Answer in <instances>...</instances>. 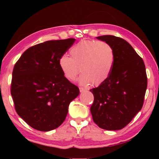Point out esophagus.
<instances>
[{
	"instance_id": "34e87169",
	"label": "esophagus",
	"mask_w": 159,
	"mask_h": 159,
	"mask_svg": "<svg viewBox=\"0 0 159 159\" xmlns=\"http://www.w3.org/2000/svg\"><path fill=\"white\" fill-rule=\"evenodd\" d=\"M86 90V89L85 88H80V93H83V92H84V91Z\"/></svg>"
}]
</instances>
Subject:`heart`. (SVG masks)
Returning a JSON list of instances; mask_svg holds the SVG:
<instances>
[{
	"mask_svg": "<svg viewBox=\"0 0 159 159\" xmlns=\"http://www.w3.org/2000/svg\"><path fill=\"white\" fill-rule=\"evenodd\" d=\"M70 55L61 56L58 65L69 81L75 80L80 70L82 74L78 82L81 85L102 84L109 77L114 64V50L103 41L82 40L71 47Z\"/></svg>",
	"mask_w": 159,
	"mask_h": 159,
	"instance_id": "heart-1",
	"label": "heart"
}]
</instances>
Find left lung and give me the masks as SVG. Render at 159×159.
Masks as SVG:
<instances>
[{
	"instance_id": "obj_1",
	"label": "left lung",
	"mask_w": 159,
	"mask_h": 159,
	"mask_svg": "<svg viewBox=\"0 0 159 159\" xmlns=\"http://www.w3.org/2000/svg\"><path fill=\"white\" fill-rule=\"evenodd\" d=\"M96 38L111 45L115 61L108 79L90 90L94 95L90 112L99 127L119 130L126 127L143 107L147 89L145 64L124 39L113 35Z\"/></svg>"
}]
</instances>
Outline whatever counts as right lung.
Returning <instances> with one entry per match:
<instances>
[{"mask_svg": "<svg viewBox=\"0 0 159 159\" xmlns=\"http://www.w3.org/2000/svg\"><path fill=\"white\" fill-rule=\"evenodd\" d=\"M75 39L48 40L30 47L15 64L11 93L15 109L30 127L48 132L66 119L69 104L80 93L61 70L58 60Z\"/></svg>", "mask_w": 159, "mask_h": 159, "instance_id": "add662e5", "label": "right lung"}]
</instances>
